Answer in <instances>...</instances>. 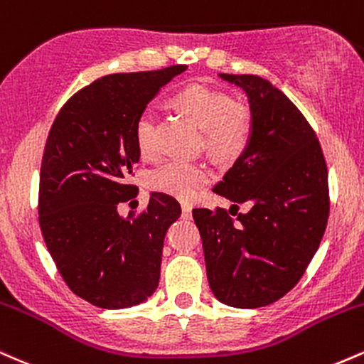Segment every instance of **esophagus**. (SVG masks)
I'll return each instance as SVG.
<instances>
[{"label":"esophagus","mask_w":364,"mask_h":364,"mask_svg":"<svg viewBox=\"0 0 364 364\" xmlns=\"http://www.w3.org/2000/svg\"><path fill=\"white\" fill-rule=\"evenodd\" d=\"M181 210H183V217H185V219H190V217H191V205H190V203L183 202L181 203Z\"/></svg>","instance_id":"34e87169"}]
</instances>
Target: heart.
I'll use <instances>...</instances> for the list:
<instances>
[{"mask_svg": "<svg viewBox=\"0 0 364 364\" xmlns=\"http://www.w3.org/2000/svg\"><path fill=\"white\" fill-rule=\"evenodd\" d=\"M173 104L186 112L202 128L203 147L219 161H235L248 149L253 136V112L243 102H236L225 90L214 89L205 83H190L178 90ZM157 116L152 109L140 112L135 124V140L144 157L157 152L156 140ZM210 171L202 162L169 161L150 173L152 190L190 200L203 185H207Z\"/></svg>", "mask_w": 364, "mask_h": 364, "instance_id": "1", "label": "heart"}]
</instances>
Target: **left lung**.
Listing matches in <instances>:
<instances>
[{
    "instance_id": "1",
    "label": "left lung",
    "mask_w": 364,
    "mask_h": 364,
    "mask_svg": "<svg viewBox=\"0 0 364 364\" xmlns=\"http://www.w3.org/2000/svg\"><path fill=\"white\" fill-rule=\"evenodd\" d=\"M220 78L246 92L253 136L215 193L249 212L193 208L207 277L219 301L260 308L286 296L318 250L330 212L328 173L315 129L277 87L257 75Z\"/></svg>"
}]
</instances>
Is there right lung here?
I'll list each match as a JSON object with an SVG mask.
<instances>
[{"instance_id": "right-lung-1", "label": "right lung", "mask_w": 364, "mask_h": 364, "mask_svg": "<svg viewBox=\"0 0 364 364\" xmlns=\"http://www.w3.org/2000/svg\"><path fill=\"white\" fill-rule=\"evenodd\" d=\"M186 70L112 73L75 92L49 129L41 162L39 225L66 286L107 310L135 306L161 277L164 236L178 200L150 195L140 214H118L139 195L129 183L140 152L135 124L166 83Z\"/></svg>"}]
</instances>
